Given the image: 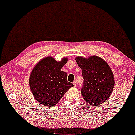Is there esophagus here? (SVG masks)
Here are the masks:
<instances>
[{
  "label": "esophagus",
  "mask_w": 135,
  "mask_h": 135,
  "mask_svg": "<svg viewBox=\"0 0 135 135\" xmlns=\"http://www.w3.org/2000/svg\"><path fill=\"white\" fill-rule=\"evenodd\" d=\"M73 84H74V86H75L77 85V84H76V82H73Z\"/></svg>",
  "instance_id": "34e87169"
}]
</instances>
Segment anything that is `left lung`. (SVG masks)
I'll list each match as a JSON object with an SVG mask.
<instances>
[{"label":"left lung","instance_id":"1","mask_svg":"<svg viewBox=\"0 0 135 135\" xmlns=\"http://www.w3.org/2000/svg\"><path fill=\"white\" fill-rule=\"evenodd\" d=\"M82 69L84 82L81 89L86 102L95 106L104 103L111 95L114 84V75L109 64L100 57L75 58Z\"/></svg>","mask_w":135,"mask_h":135}]
</instances>
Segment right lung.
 Instances as JSON below:
<instances>
[{"instance_id":"1","label":"right lung","mask_w":135,"mask_h":135,"mask_svg":"<svg viewBox=\"0 0 135 135\" xmlns=\"http://www.w3.org/2000/svg\"><path fill=\"white\" fill-rule=\"evenodd\" d=\"M67 58L56 61L48 56L35 66L29 77V86L34 97L40 104L51 107L56 104L66 91L74 86L68 82V74L61 69Z\"/></svg>"}]
</instances>
